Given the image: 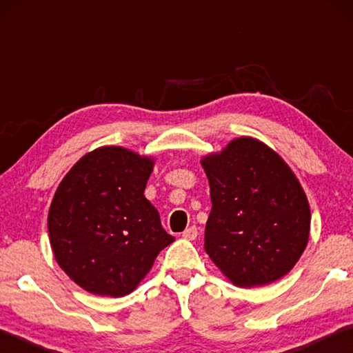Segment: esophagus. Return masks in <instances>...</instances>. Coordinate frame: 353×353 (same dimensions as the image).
<instances>
[{"instance_id":"34e87169","label":"esophagus","mask_w":353,"mask_h":353,"mask_svg":"<svg viewBox=\"0 0 353 353\" xmlns=\"http://www.w3.org/2000/svg\"><path fill=\"white\" fill-rule=\"evenodd\" d=\"M182 236L185 238V240H196V238H198V229H196L194 225H191L183 232Z\"/></svg>"}]
</instances>
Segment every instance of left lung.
Here are the masks:
<instances>
[{"mask_svg": "<svg viewBox=\"0 0 353 353\" xmlns=\"http://www.w3.org/2000/svg\"><path fill=\"white\" fill-rule=\"evenodd\" d=\"M210 183L205 252L232 283L276 282L307 248L310 205L294 172L270 146L232 140L201 160Z\"/></svg>", "mask_w": 353, "mask_h": 353, "instance_id": "left-lung-1", "label": "left lung"}]
</instances>
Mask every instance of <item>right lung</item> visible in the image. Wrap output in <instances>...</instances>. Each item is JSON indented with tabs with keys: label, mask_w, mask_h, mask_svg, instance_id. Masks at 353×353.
<instances>
[{
	"label": "right lung",
	"mask_w": 353,
	"mask_h": 353,
	"mask_svg": "<svg viewBox=\"0 0 353 353\" xmlns=\"http://www.w3.org/2000/svg\"><path fill=\"white\" fill-rule=\"evenodd\" d=\"M154 160L103 146L77 162L56 190L48 232L59 266L92 294L132 292L174 241L145 198Z\"/></svg>",
	"instance_id": "obj_1"
}]
</instances>
